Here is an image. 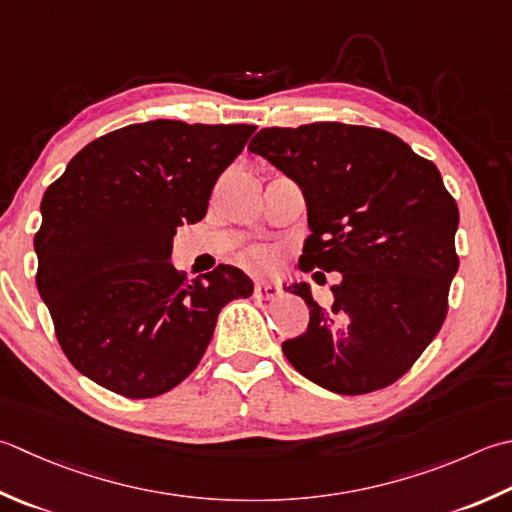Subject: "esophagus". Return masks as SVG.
Returning a JSON list of instances; mask_svg holds the SVG:
<instances>
[{"instance_id":"34e87169","label":"esophagus","mask_w":512,"mask_h":512,"mask_svg":"<svg viewBox=\"0 0 512 512\" xmlns=\"http://www.w3.org/2000/svg\"><path fill=\"white\" fill-rule=\"evenodd\" d=\"M282 290H279L277 284H270V282H257L255 284V297L257 299H275Z\"/></svg>"}]
</instances>
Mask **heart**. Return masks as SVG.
Listing matches in <instances>:
<instances>
[{"instance_id": "1", "label": "heart", "mask_w": 512, "mask_h": 512, "mask_svg": "<svg viewBox=\"0 0 512 512\" xmlns=\"http://www.w3.org/2000/svg\"><path fill=\"white\" fill-rule=\"evenodd\" d=\"M244 262L253 268H266L273 262V253L268 248H250L244 253Z\"/></svg>"}]
</instances>
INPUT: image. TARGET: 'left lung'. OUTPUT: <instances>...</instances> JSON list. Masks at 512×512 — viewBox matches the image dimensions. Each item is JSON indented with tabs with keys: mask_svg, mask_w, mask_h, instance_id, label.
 Listing matches in <instances>:
<instances>
[{
	"mask_svg": "<svg viewBox=\"0 0 512 512\" xmlns=\"http://www.w3.org/2000/svg\"><path fill=\"white\" fill-rule=\"evenodd\" d=\"M248 148L304 190L299 268L342 273L330 306L293 288L310 324L282 344L288 362L339 395L395 384L442 328L459 268V210L437 166L388 130L339 122L264 128Z\"/></svg>",
	"mask_w": 512,
	"mask_h": 512,
	"instance_id": "obj_1",
	"label": "left lung"
}]
</instances>
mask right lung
<instances>
[{
  "label": "right lung",
  "instance_id": "1",
  "mask_svg": "<svg viewBox=\"0 0 512 512\" xmlns=\"http://www.w3.org/2000/svg\"><path fill=\"white\" fill-rule=\"evenodd\" d=\"M255 126L155 119L102 135L46 188L37 290L68 362L128 399L182 384L222 308L253 282L219 264L188 282L168 262L182 224L202 222L219 175Z\"/></svg>",
  "mask_w": 512,
  "mask_h": 512
}]
</instances>
